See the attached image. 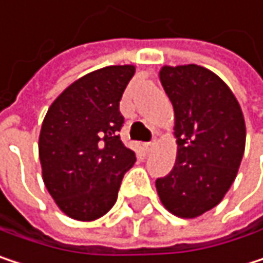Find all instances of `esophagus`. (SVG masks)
<instances>
[{
    "mask_svg": "<svg viewBox=\"0 0 263 263\" xmlns=\"http://www.w3.org/2000/svg\"><path fill=\"white\" fill-rule=\"evenodd\" d=\"M154 147H155V141H151V143H146V144H144V151H146V154H149V152H152V151H154Z\"/></svg>",
    "mask_w": 263,
    "mask_h": 263,
    "instance_id": "1",
    "label": "esophagus"
}]
</instances>
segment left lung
Masks as SVG:
<instances>
[{
  "mask_svg": "<svg viewBox=\"0 0 263 263\" xmlns=\"http://www.w3.org/2000/svg\"><path fill=\"white\" fill-rule=\"evenodd\" d=\"M161 85L175 111L178 154L155 185L163 205L196 218L221 202L236 178L245 149V122L230 88L199 65L163 67Z\"/></svg>",
  "mask_w": 263,
  "mask_h": 263,
  "instance_id": "left-lung-1",
  "label": "left lung"
}]
</instances>
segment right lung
<instances>
[{
    "label": "right lung",
    "instance_id": "right-lung-1",
    "mask_svg": "<svg viewBox=\"0 0 263 263\" xmlns=\"http://www.w3.org/2000/svg\"><path fill=\"white\" fill-rule=\"evenodd\" d=\"M132 65L96 70L71 83L50 106L39 135L47 190L70 218L94 221L116 204L135 152L120 140V100Z\"/></svg>",
    "mask_w": 263,
    "mask_h": 263
}]
</instances>
